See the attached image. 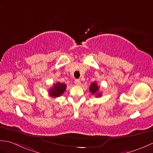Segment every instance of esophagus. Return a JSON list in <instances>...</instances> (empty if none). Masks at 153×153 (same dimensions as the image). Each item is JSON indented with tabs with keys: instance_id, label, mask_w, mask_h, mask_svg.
Listing matches in <instances>:
<instances>
[{
	"instance_id": "obj_1",
	"label": "esophagus",
	"mask_w": 153,
	"mask_h": 153,
	"mask_svg": "<svg viewBox=\"0 0 153 153\" xmlns=\"http://www.w3.org/2000/svg\"><path fill=\"white\" fill-rule=\"evenodd\" d=\"M74 84H75V85L77 86H79L81 84V80L80 79H76L75 80H74Z\"/></svg>"
}]
</instances>
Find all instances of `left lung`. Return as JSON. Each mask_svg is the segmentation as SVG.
<instances>
[{"label": "left lung", "mask_w": 153, "mask_h": 153, "mask_svg": "<svg viewBox=\"0 0 153 153\" xmlns=\"http://www.w3.org/2000/svg\"><path fill=\"white\" fill-rule=\"evenodd\" d=\"M100 87L98 86L97 83L94 82H92L91 85H90V86L89 88V90L90 92L92 93V94H96V97H100L102 96L101 93H98V90H99Z\"/></svg>", "instance_id": "1"}]
</instances>
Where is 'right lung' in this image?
I'll return each mask as SVG.
<instances>
[{
  "mask_svg": "<svg viewBox=\"0 0 153 153\" xmlns=\"http://www.w3.org/2000/svg\"><path fill=\"white\" fill-rule=\"evenodd\" d=\"M66 88V85L65 83L58 82L49 90V94L52 97H59L63 94Z\"/></svg>",
  "mask_w": 153,
  "mask_h": 153,
  "instance_id": "obj_1",
  "label": "right lung"
}]
</instances>
